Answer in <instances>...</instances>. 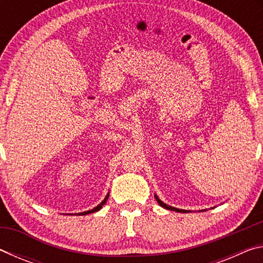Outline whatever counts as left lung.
I'll return each mask as SVG.
<instances>
[{
	"label": "left lung",
	"instance_id": "8db88e82",
	"mask_svg": "<svg viewBox=\"0 0 263 263\" xmlns=\"http://www.w3.org/2000/svg\"><path fill=\"white\" fill-rule=\"evenodd\" d=\"M154 197H155V199H157V202L160 204V205H161V206L164 208V209H167V210H172V211H176V212H182V213H188V212H190L189 210H182V209H177V208H173V206L167 205L166 203H163L162 201H160L157 195H154Z\"/></svg>",
	"mask_w": 263,
	"mask_h": 263
}]
</instances>
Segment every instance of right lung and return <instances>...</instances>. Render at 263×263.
I'll return each mask as SVG.
<instances>
[{"label": "right lung", "mask_w": 263, "mask_h": 263, "mask_svg": "<svg viewBox=\"0 0 263 263\" xmlns=\"http://www.w3.org/2000/svg\"><path fill=\"white\" fill-rule=\"evenodd\" d=\"M108 197H109V194L105 196V198L103 199V201H102L99 205L97 206H95L94 209H91V210H89V211H84V212H81V213H79V215H82V216H84V215H88V213H94V212H96V211H99V210H101L102 209V206L104 205V204L106 203V201H108Z\"/></svg>", "instance_id": "add662e5"}]
</instances>
